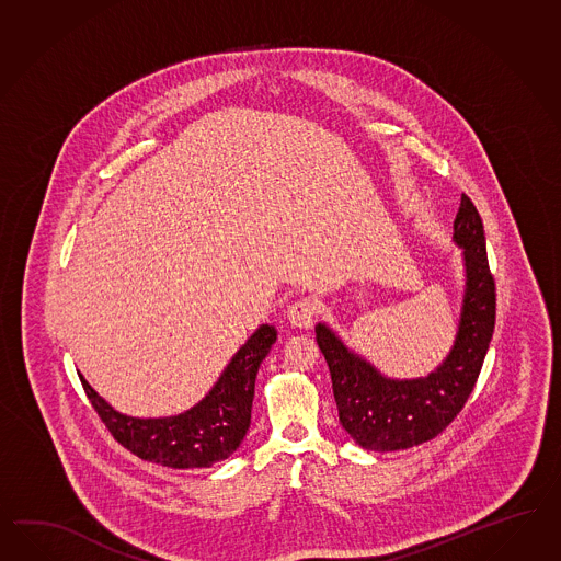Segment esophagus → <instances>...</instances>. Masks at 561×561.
I'll use <instances>...</instances> for the list:
<instances>
[{
	"label": "esophagus",
	"instance_id": "esophagus-1",
	"mask_svg": "<svg viewBox=\"0 0 561 561\" xmlns=\"http://www.w3.org/2000/svg\"><path fill=\"white\" fill-rule=\"evenodd\" d=\"M316 316H318V304L312 298L291 301L287 308V320L300 329H310Z\"/></svg>",
	"mask_w": 561,
	"mask_h": 561
}]
</instances>
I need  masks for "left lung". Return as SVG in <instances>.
Listing matches in <instances>:
<instances>
[{
    "instance_id": "left-lung-1",
    "label": "left lung",
    "mask_w": 561,
    "mask_h": 561,
    "mask_svg": "<svg viewBox=\"0 0 561 561\" xmlns=\"http://www.w3.org/2000/svg\"><path fill=\"white\" fill-rule=\"evenodd\" d=\"M454 241L465 249L462 314L450 355L427 377L389 379L348 351L327 324L316 327L339 420L365 450H408L434 439L462 411L477 385L494 332L496 294L482 219L466 194L454 220Z\"/></svg>"
}]
</instances>
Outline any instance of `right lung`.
Masks as SVG:
<instances>
[{
    "label": "right lung",
    "instance_id": "add662e5",
    "mask_svg": "<svg viewBox=\"0 0 561 561\" xmlns=\"http://www.w3.org/2000/svg\"><path fill=\"white\" fill-rule=\"evenodd\" d=\"M277 339V330L263 324L232 356L208 396L180 415L139 420L113 410L82 379L84 393L96 415L124 448L137 458L170 468H208L237 450L251 424L255 377L261 360Z\"/></svg>",
    "mask_w": 561,
    "mask_h": 561
}]
</instances>
